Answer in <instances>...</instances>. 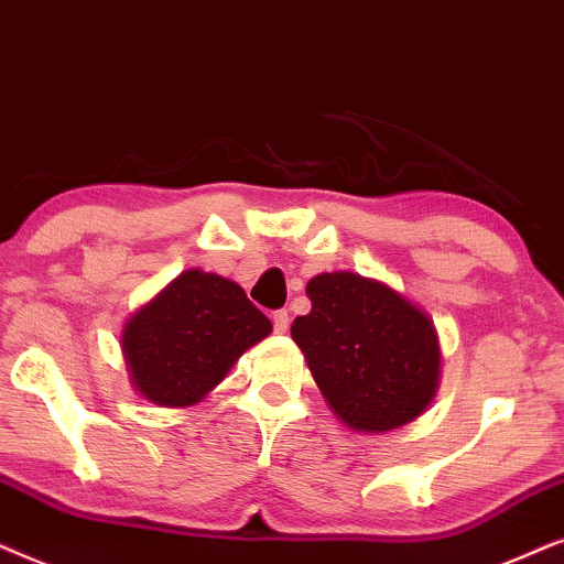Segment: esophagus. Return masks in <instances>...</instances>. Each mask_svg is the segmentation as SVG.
<instances>
[{"instance_id":"esophagus-1","label":"esophagus","mask_w":564,"mask_h":564,"mask_svg":"<svg viewBox=\"0 0 564 564\" xmlns=\"http://www.w3.org/2000/svg\"><path fill=\"white\" fill-rule=\"evenodd\" d=\"M270 319H273L275 333H286V329H289V322H291V317H289V312H286V310H275L273 314H270Z\"/></svg>"}]
</instances>
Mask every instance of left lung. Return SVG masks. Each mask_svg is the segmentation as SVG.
Wrapping results in <instances>:
<instances>
[{"instance_id": "1", "label": "left lung", "mask_w": 564, "mask_h": 564, "mask_svg": "<svg viewBox=\"0 0 564 564\" xmlns=\"http://www.w3.org/2000/svg\"><path fill=\"white\" fill-rule=\"evenodd\" d=\"M306 294L312 312L294 319L291 335L337 417L369 433L415 420L438 387L431 319L384 283L356 273H322Z\"/></svg>"}]
</instances>
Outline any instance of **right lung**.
<instances>
[{
	"mask_svg": "<svg viewBox=\"0 0 564 564\" xmlns=\"http://www.w3.org/2000/svg\"><path fill=\"white\" fill-rule=\"evenodd\" d=\"M270 329V319L235 281L185 270L129 319L123 352L147 400L185 408L212 392Z\"/></svg>",
	"mask_w": 564,
	"mask_h": 564,
	"instance_id": "1",
	"label": "right lung"
}]
</instances>
